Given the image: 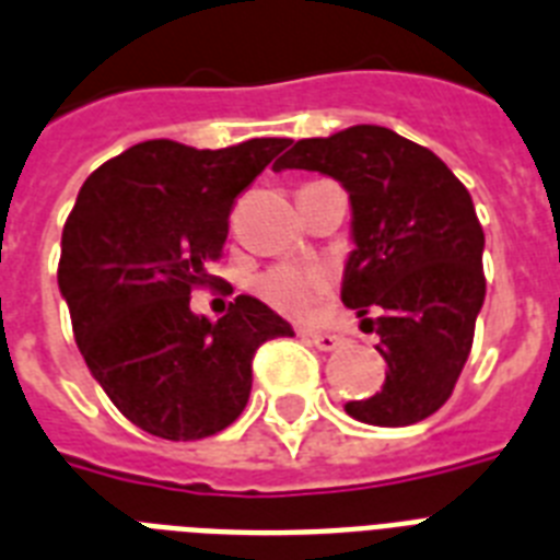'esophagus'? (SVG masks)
I'll use <instances>...</instances> for the list:
<instances>
[{"label":"esophagus","instance_id":"obj_1","mask_svg":"<svg viewBox=\"0 0 560 560\" xmlns=\"http://www.w3.org/2000/svg\"><path fill=\"white\" fill-rule=\"evenodd\" d=\"M302 336L311 345H316L319 351H336V348L342 345V336L327 334V330H302Z\"/></svg>","mask_w":560,"mask_h":560}]
</instances>
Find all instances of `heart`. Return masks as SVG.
Here are the masks:
<instances>
[{
    "instance_id": "b5f03b06",
    "label": "heart",
    "mask_w": 560,
    "mask_h": 560,
    "mask_svg": "<svg viewBox=\"0 0 560 560\" xmlns=\"http://www.w3.org/2000/svg\"><path fill=\"white\" fill-rule=\"evenodd\" d=\"M330 290L327 272L313 270V267L281 265L270 267L261 276L253 279V293L272 311L284 313L290 319H304L313 307L322 302Z\"/></svg>"
}]
</instances>
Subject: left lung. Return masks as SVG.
<instances>
[{
	"mask_svg": "<svg viewBox=\"0 0 560 560\" xmlns=\"http://www.w3.org/2000/svg\"><path fill=\"white\" fill-rule=\"evenodd\" d=\"M272 170L322 172L351 195L357 249L342 302L374 316L388 371L383 390L345 411L385 429L431 417L452 397L486 299V238L469 189L431 149L385 126L299 140Z\"/></svg>",
	"mask_w": 560,
	"mask_h": 560,
	"instance_id": "8db88e82",
	"label": "left lung"
}]
</instances>
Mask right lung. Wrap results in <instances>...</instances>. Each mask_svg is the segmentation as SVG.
I'll list each match as a JSON object with an SVG mask.
<instances>
[{"instance_id":"obj_1","label":"right lung","mask_w":560,"mask_h":560,"mask_svg":"<svg viewBox=\"0 0 560 560\" xmlns=\"http://www.w3.org/2000/svg\"><path fill=\"white\" fill-rule=\"evenodd\" d=\"M288 138L226 149L147 140L89 175L62 226L57 281L77 348L117 411L163 440H201L238 420L253 357L293 327L253 295L218 322L189 311L230 233L233 203Z\"/></svg>"}]
</instances>
